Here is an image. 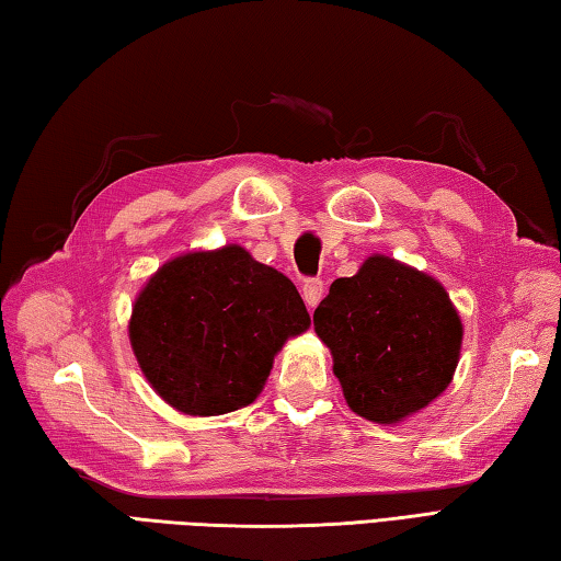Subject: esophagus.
<instances>
[{
    "label": "esophagus",
    "instance_id": "34e87169",
    "mask_svg": "<svg viewBox=\"0 0 561 561\" xmlns=\"http://www.w3.org/2000/svg\"><path fill=\"white\" fill-rule=\"evenodd\" d=\"M301 294H304V301H306V306H309V309H316L318 306V301L323 299V294H325V287H323V279H306L304 282V289H301Z\"/></svg>",
    "mask_w": 561,
    "mask_h": 561
}]
</instances>
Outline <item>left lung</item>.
Returning a JSON list of instances; mask_svg holds the SVG:
<instances>
[{
    "label": "left lung",
    "mask_w": 561,
    "mask_h": 561,
    "mask_svg": "<svg viewBox=\"0 0 561 561\" xmlns=\"http://www.w3.org/2000/svg\"><path fill=\"white\" fill-rule=\"evenodd\" d=\"M313 325L331 347L350 409L375 423H397L443 393L462 345V323L440 284L383 255L335 279Z\"/></svg>",
    "instance_id": "left-lung-1"
}]
</instances>
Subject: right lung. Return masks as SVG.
I'll list each match as a JSON object with an SVG mask.
<instances>
[{
  "instance_id": "add662e5",
  "label": "right lung",
  "mask_w": 561,
  "mask_h": 561,
  "mask_svg": "<svg viewBox=\"0 0 561 561\" xmlns=\"http://www.w3.org/2000/svg\"><path fill=\"white\" fill-rule=\"evenodd\" d=\"M309 323L284 274L228 245L158 270L128 333L142 375L164 401L190 415H221L257 399L284 340Z\"/></svg>"
}]
</instances>
